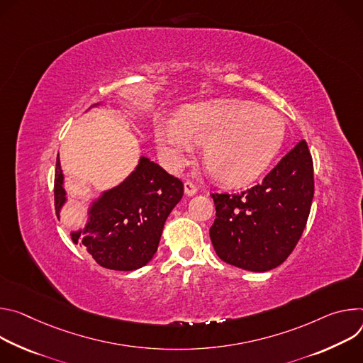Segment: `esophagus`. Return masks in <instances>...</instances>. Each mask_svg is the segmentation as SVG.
Returning a JSON list of instances; mask_svg holds the SVG:
<instances>
[{"label":"esophagus","mask_w":363,"mask_h":363,"mask_svg":"<svg viewBox=\"0 0 363 363\" xmlns=\"http://www.w3.org/2000/svg\"><path fill=\"white\" fill-rule=\"evenodd\" d=\"M184 193H186L187 196L196 194V193H197V186L193 184L191 182H186V183H184Z\"/></svg>","instance_id":"34e87169"}]
</instances>
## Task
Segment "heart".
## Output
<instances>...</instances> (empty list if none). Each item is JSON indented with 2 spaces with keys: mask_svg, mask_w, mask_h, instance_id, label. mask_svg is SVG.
<instances>
[{
  "mask_svg": "<svg viewBox=\"0 0 363 363\" xmlns=\"http://www.w3.org/2000/svg\"><path fill=\"white\" fill-rule=\"evenodd\" d=\"M286 138L283 116L254 102L225 101L187 108L177 123L161 124L155 141L167 163L179 169L206 144L203 161L213 179L245 184L272 161Z\"/></svg>",
  "mask_w": 363,
  "mask_h": 363,
  "instance_id": "1",
  "label": "heart"
}]
</instances>
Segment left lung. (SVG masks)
Segmentation results:
<instances>
[{"instance_id": "8db88e82", "label": "left lung", "mask_w": 363, "mask_h": 363, "mask_svg": "<svg viewBox=\"0 0 363 363\" xmlns=\"http://www.w3.org/2000/svg\"><path fill=\"white\" fill-rule=\"evenodd\" d=\"M314 194L313 158L301 140L264 180L240 193H212L211 240L218 257L265 272L283 264L306 228Z\"/></svg>"}]
</instances>
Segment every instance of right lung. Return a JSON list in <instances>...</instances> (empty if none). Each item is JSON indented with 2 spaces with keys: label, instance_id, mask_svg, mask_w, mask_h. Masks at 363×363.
<instances>
[{
  "label": "right lung",
  "instance_id": "add662e5",
  "mask_svg": "<svg viewBox=\"0 0 363 363\" xmlns=\"http://www.w3.org/2000/svg\"><path fill=\"white\" fill-rule=\"evenodd\" d=\"M182 197L183 183L150 158L141 157L135 170L123 183L94 200L86 226L72 232V240L82 245L104 268L138 269L157 252L166 219ZM66 200L57 155L55 173L57 218Z\"/></svg>",
  "mask_w": 363,
  "mask_h": 363
}]
</instances>
